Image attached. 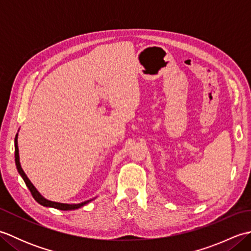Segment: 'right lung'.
Returning a JSON list of instances; mask_svg holds the SVG:
<instances>
[{"instance_id":"1","label":"right lung","mask_w":251,"mask_h":251,"mask_svg":"<svg viewBox=\"0 0 251 251\" xmlns=\"http://www.w3.org/2000/svg\"><path fill=\"white\" fill-rule=\"evenodd\" d=\"M17 138H18V134L16 135L15 137V162H16V166H17V169L19 174L21 175V177H23V179L25 180V185L28 186V189L30 190L32 196H33V199L39 202V204L43 205V206H46V207H52V208H56V209H60V210H74V209H77V208L82 207L84 205H86L87 202H89L90 201H83L81 202V204H61V202H56V201H47L45 200L43 196H42L39 192L36 191V189L33 186V184H32L30 182V180L28 179V177H26L25 172L23 170V168H21L20 166V163H19V153H18V146H17Z\"/></svg>"}]
</instances>
